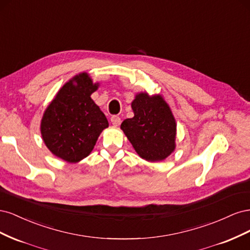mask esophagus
Listing matches in <instances>:
<instances>
[{
	"label": "esophagus",
	"instance_id": "obj_1",
	"mask_svg": "<svg viewBox=\"0 0 250 250\" xmlns=\"http://www.w3.org/2000/svg\"><path fill=\"white\" fill-rule=\"evenodd\" d=\"M110 121H111V123L115 125V126H119L121 124V118L118 117V116H112L110 118Z\"/></svg>",
	"mask_w": 250,
	"mask_h": 250
}]
</instances>
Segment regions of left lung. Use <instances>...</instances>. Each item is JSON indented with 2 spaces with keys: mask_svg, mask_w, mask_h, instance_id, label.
<instances>
[{
  "mask_svg": "<svg viewBox=\"0 0 250 250\" xmlns=\"http://www.w3.org/2000/svg\"><path fill=\"white\" fill-rule=\"evenodd\" d=\"M134 117L121 128L138 154L148 162H160L175 149L176 123L169 105L160 95L141 93L131 103Z\"/></svg>",
  "mask_w": 250,
  "mask_h": 250,
  "instance_id": "left-lung-1",
  "label": "left lung"
}]
</instances>
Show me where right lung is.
Here are the masks:
<instances>
[{"label": "right lung", "instance_id": "add662e5", "mask_svg": "<svg viewBox=\"0 0 250 250\" xmlns=\"http://www.w3.org/2000/svg\"><path fill=\"white\" fill-rule=\"evenodd\" d=\"M98 88L86 73L60 88L42 120V140L51 152L69 163L86 157L108 121L90 95Z\"/></svg>", "mask_w": 250, "mask_h": 250}]
</instances>
